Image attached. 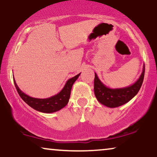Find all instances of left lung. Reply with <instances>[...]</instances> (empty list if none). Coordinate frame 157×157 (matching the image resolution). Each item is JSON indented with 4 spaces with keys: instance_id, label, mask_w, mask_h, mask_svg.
<instances>
[{
    "instance_id": "obj_1",
    "label": "left lung",
    "mask_w": 157,
    "mask_h": 157,
    "mask_svg": "<svg viewBox=\"0 0 157 157\" xmlns=\"http://www.w3.org/2000/svg\"><path fill=\"white\" fill-rule=\"evenodd\" d=\"M145 75V64L143 65L142 74L137 80L131 86L124 88L111 89L102 83L95 73L94 91L97 100L102 105L109 108H117L127 103L136 94L141 88Z\"/></svg>"
}]
</instances>
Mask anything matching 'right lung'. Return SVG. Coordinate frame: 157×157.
Instances as JSON below:
<instances>
[{"mask_svg":"<svg viewBox=\"0 0 157 157\" xmlns=\"http://www.w3.org/2000/svg\"><path fill=\"white\" fill-rule=\"evenodd\" d=\"M80 74L81 73L78 74L76 76L71 77V78L68 79L66 81L63 88L58 94L54 95V96L48 97V98L44 99L32 97L27 95L24 92H23L19 89L17 83H16L15 78L14 77L13 78L16 89H17L20 97L22 98L23 101L28 104L32 109L36 110V111L43 113H51L60 111V109H62L63 108H64L65 106L67 105L70 98L71 90V88H72L73 84L77 80Z\"/></svg>","mask_w":157,"mask_h":157,"instance_id":"right-lung-1","label":"right lung"}]
</instances>
